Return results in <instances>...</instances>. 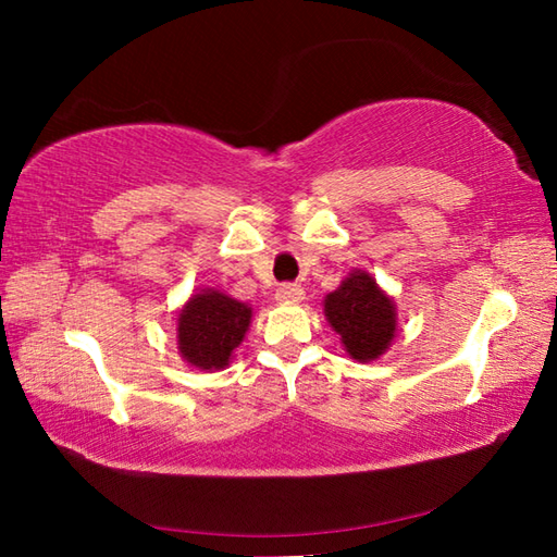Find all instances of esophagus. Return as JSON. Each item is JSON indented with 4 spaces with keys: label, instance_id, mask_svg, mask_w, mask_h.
Listing matches in <instances>:
<instances>
[{
    "label": "esophagus",
    "instance_id": "obj_1",
    "mask_svg": "<svg viewBox=\"0 0 557 557\" xmlns=\"http://www.w3.org/2000/svg\"><path fill=\"white\" fill-rule=\"evenodd\" d=\"M275 299L282 301V304H299L304 299V287L292 285V282H285V285L277 287Z\"/></svg>",
    "mask_w": 557,
    "mask_h": 557
}]
</instances>
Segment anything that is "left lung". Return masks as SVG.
I'll list each match as a JSON object with an SVG mask.
<instances>
[{
  "mask_svg": "<svg viewBox=\"0 0 557 557\" xmlns=\"http://www.w3.org/2000/svg\"><path fill=\"white\" fill-rule=\"evenodd\" d=\"M325 315L357 361L377 359L395 337V306L366 272H354L327 294Z\"/></svg>",
  "mask_w": 557,
  "mask_h": 557,
  "instance_id": "1",
  "label": "left lung"
}]
</instances>
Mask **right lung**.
I'll return each instance as SVG.
<instances>
[{
	"mask_svg": "<svg viewBox=\"0 0 557 557\" xmlns=\"http://www.w3.org/2000/svg\"><path fill=\"white\" fill-rule=\"evenodd\" d=\"M248 323L251 309L246 304L210 289L196 294L184 306L176 327L182 357L203 371L224 369L232 351L242 345Z\"/></svg>",
	"mask_w": 557,
	"mask_h": 557,
	"instance_id": "add662e5",
	"label": "right lung"
}]
</instances>
